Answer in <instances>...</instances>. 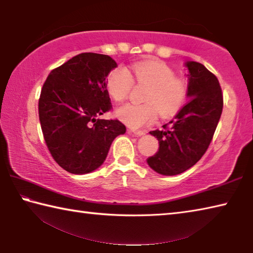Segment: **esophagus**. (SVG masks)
Segmentation results:
<instances>
[{
    "label": "esophagus",
    "mask_w": 253,
    "mask_h": 253,
    "mask_svg": "<svg viewBox=\"0 0 253 253\" xmlns=\"http://www.w3.org/2000/svg\"><path fill=\"white\" fill-rule=\"evenodd\" d=\"M128 132H130V134H134L136 136H143V135H145V131H143V130H128Z\"/></svg>",
    "instance_id": "1"
}]
</instances>
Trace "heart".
<instances>
[{
  "label": "heart",
  "mask_w": 253,
  "mask_h": 253,
  "mask_svg": "<svg viewBox=\"0 0 253 253\" xmlns=\"http://www.w3.org/2000/svg\"><path fill=\"white\" fill-rule=\"evenodd\" d=\"M132 79L137 84L148 88L145 92L143 105H124L116 110L119 121L131 128H139L154 121L157 114L161 117H170L177 114L187 99L185 81L175 78L174 71L161 62H139L130 67ZM129 72L123 67L109 72L106 88L115 101L125 100L132 87Z\"/></svg>",
  "instance_id": "1"
}]
</instances>
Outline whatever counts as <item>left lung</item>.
I'll list each match as a JSON object with an SVG mask.
<instances>
[{"mask_svg": "<svg viewBox=\"0 0 253 253\" xmlns=\"http://www.w3.org/2000/svg\"><path fill=\"white\" fill-rule=\"evenodd\" d=\"M187 104L168 129L153 130L160 147L147 164L156 173L173 176L198 163L211 143L223 108L219 80L202 63L186 61ZM164 127V126H163Z\"/></svg>", "mask_w": 253, "mask_h": 253, "instance_id": "obj_1", "label": "left lung"}]
</instances>
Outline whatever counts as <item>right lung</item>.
Here are the masks:
<instances>
[{
  "mask_svg": "<svg viewBox=\"0 0 253 253\" xmlns=\"http://www.w3.org/2000/svg\"><path fill=\"white\" fill-rule=\"evenodd\" d=\"M117 67L109 55L80 53L50 72L39 99V118L53 160L71 174H88L105 162L110 145L126 132L110 109L106 78Z\"/></svg>",
  "mask_w": 253,
  "mask_h": 253,
  "instance_id": "obj_1",
  "label": "right lung"
}]
</instances>
